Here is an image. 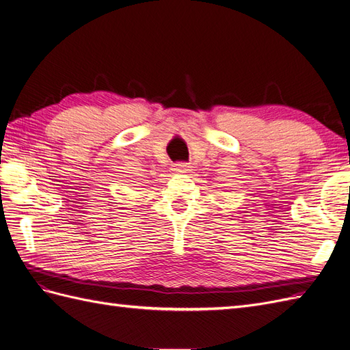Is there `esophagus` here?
Returning a JSON list of instances; mask_svg holds the SVG:
<instances>
[{
  "label": "esophagus",
  "instance_id": "34e87169",
  "mask_svg": "<svg viewBox=\"0 0 350 350\" xmlns=\"http://www.w3.org/2000/svg\"><path fill=\"white\" fill-rule=\"evenodd\" d=\"M174 171H176V172H188L189 171V165L185 163V162H178V163H175Z\"/></svg>",
  "mask_w": 350,
  "mask_h": 350
}]
</instances>
